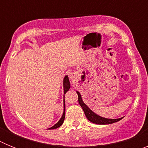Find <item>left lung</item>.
Instances as JSON below:
<instances>
[{"mask_svg":"<svg viewBox=\"0 0 148 148\" xmlns=\"http://www.w3.org/2000/svg\"><path fill=\"white\" fill-rule=\"evenodd\" d=\"M77 94L78 95V103L80 104V106L83 109L84 114H85L86 117L87 119L91 122L94 123V124H97V125H109V124H113V123L117 122V121H120L122 118L117 119H105L103 117L98 116L95 113H94L90 108L86 105L83 102V101L82 99V96L81 94L77 91Z\"/></svg>","mask_w":148,"mask_h":148,"instance_id":"obj_1","label":"left lung"}]
</instances>
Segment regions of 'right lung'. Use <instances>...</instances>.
<instances>
[{
  "label": "right lung",
  "instance_id": "add662e5",
  "mask_svg": "<svg viewBox=\"0 0 148 148\" xmlns=\"http://www.w3.org/2000/svg\"><path fill=\"white\" fill-rule=\"evenodd\" d=\"M70 88V82H69V78H68L67 75L64 77V93H66L67 92L69 89ZM64 113L62 115V117L61 118V119L58 121V122L57 124L53 126L52 127L49 128V130H53V129H56V128L59 127L60 126L62 125V124L64 123V121L65 119V104H64Z\"/></svg>",
  "mask_w": 148,
  "mask_h": 148
}]
</instances>
